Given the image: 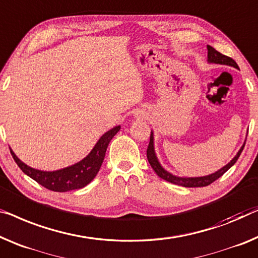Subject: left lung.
<instances>
[{
	"label": "left lung",
	"instance_id": "left-lung-1",
	"mask_svg": "<svg viewBox=\"0 0 258 258\" xmlns=\"http://www.w3.org/2000/svg\"><path fill=\"white\" fill-rule=\"evenodd\" d=\"M207 57H209V62L228 64V66L239 68L237 63L232 59V57L221 54L220 52H218L217 49H214L212 46H210V45H207ZM244 145H245V142H244ZM244 145L242 146L239 153L236 154V156L234 157V159L230 161L228 164H226L224 168H221L220 170L214 172V174H211L209 176H204V177H177V176L169 174L168 171L164 170V169L161 167L159 161H157L155 152H154L153 133H151V137H149V145L147 148V159H148L149 164H151L152 168L154 169V171L157 174V176H160L161 178L167 180V182L176 184V185L185 186V187H201V186L210 185V184H212L214 180H217L219 177H221V176L224 175L225 172L227 171L228 169L236 162L237 159H239L242 151H243V148H244Z\"/></svg>",
	"mask_w": 258,
	"mask_h": 258
}]
</instances>
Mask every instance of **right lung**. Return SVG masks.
Returning <instances> with one entry per match:
<instances>
[{
	"label": "right lung",
	"mask_w": 258,
	"mask_h": 258,
	"mask_svg": "<svg viewBox=\"0 0 258 258\" xmlns=\"http://www.w3.org/2000/svg\"><path fill=\"white\" fill-rule=\"evenodd\" d=\"M119 130H120V126H116L112 130L107 131L105 134H103L89 155L84 157L79 163L56 171H41L30 168L25 163H23L11 149L10 153L15 162L21 168V170L46 189L55 192L78 190L86 186L96 177L99 169H101L103 160H104L109 142L116 136Z\"/></svg>",
	"instance_id": "1"
}]
</instances>
